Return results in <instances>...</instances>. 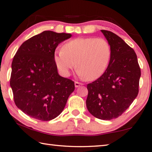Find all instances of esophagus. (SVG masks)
I'll return each instance as SVG.
<instances>
[{"instance_id":"esophagus-1","label":"esophagus","mask_w":152,"mask_h":152,"mask_svg":"<svg viewBox=\"0 0 152 152\" xmlns=\"http://www.w3.org/2000/svg\"><path fill=\"white\" fill-rule=\"evenodd\" d=\"M82 83H80V82H74V85H75L76 88H78L80 86H82Z\"/></svg>"}]
</instances>
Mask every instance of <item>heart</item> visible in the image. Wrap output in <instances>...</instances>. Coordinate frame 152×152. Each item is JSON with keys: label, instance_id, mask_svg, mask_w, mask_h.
I'll use <instances>...</instances> for the list:
<instances>
[{"label": "heart", "instance_id": "1", "mask_svg": "<svg viewBox=\"0 0 152 152\" xmlns=\"http://www.w3.org/2000/svg\"><path fill=\"white\" fill-rule=\"evenodd\" d=\"M111 47L104 38L78 37L66 42L54 53V61L60 72L69 76L76 66L77 74L88 80L99 78L109 66Z\"/></svg>", "mask_w": 152, "mask_h": 152}]
</instances>
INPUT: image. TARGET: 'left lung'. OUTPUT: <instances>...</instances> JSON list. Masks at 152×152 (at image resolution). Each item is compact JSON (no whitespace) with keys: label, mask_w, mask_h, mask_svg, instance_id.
Instances as JSON below:
<instances>
[{"label":"left lung","mask_w":152,"mask_h":152,"mask_svg":"<svg viewBox=\"0 0 152 152\" xmlns=\"http://www.w3.org/2000/svg\"><path fill=\"white\" fill-rule=\"evenodd\" d=\"M111 47V58L102 75L87 85L88 111L102 120L121 115L139 92L141 70L133 49L114 33L101 30Z\"/></svg>","instance_id":"1"}]
</instances>
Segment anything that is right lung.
I'll list each match as a JSON object with an SVG mask.
<instances>
[{
	"instance_id": "add662e5",
	"label": "right lung",
	"mask_w": 152,
	"mask_h": 152,
	"mask_svg": "<svg viewBox=\"0 0 152 152\" xmlns=\"http://www.w3.org/2000/svg\"><path fill=\"white\" fill-rule=\"evenodd\" d=\"M71 36L45 31L23 43L14 56L10 85L16 106L29 117L55 119L75 89L72 80L59 75L54 61L57 46Z\"/></svg>"
}]
</instances>
